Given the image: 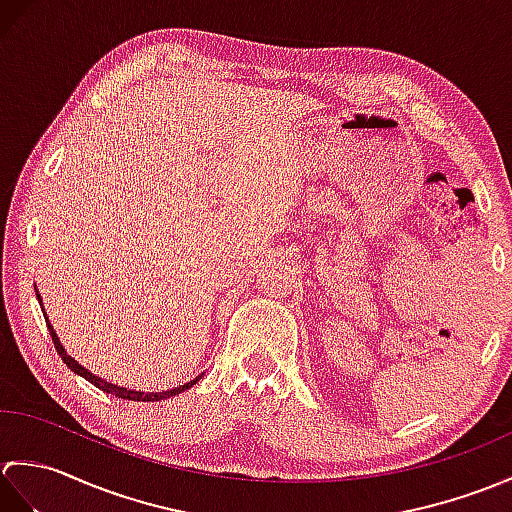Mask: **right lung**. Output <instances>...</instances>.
Returning a JSON list of instances; mask_svg holds the SVG:
<instances>
[{
    "label": "right lung",
    "instance_id": "right-lung-1",
    "mask_svg": "<svg viewBox=\"0 0 512 512\" xmlns=\"http://www.w3.org/2000/svg\"><path fill=\"white\" fill-rule=\"evenodd\" d=\"M35 292H37L39 303L43 306V301H41V295H39L37 286H35ZM41 310H43V308H41ZM43 317H46V323H48V330H50V336H52V341H54V347H57V352H59V356L63 358V363L68 365L74 374L83 376L85 380H88V383H92L94 387H99L101 391H105V394H112V396L123 398V400H134V402H158V400H165V398H171V396H176V394H182V391H187L189 387H193V385L198 383V380L202 378V374H200V376H195L193 380H189V383H184V385H180V387H173V389H167V391H136V389H127V387H121V385L107 383V380H103L101 376L92 374L90 369H85L79 361H74V358H72L68 352H65V347L61 345L57 332H54L46 310H43Z\"/></svg>",
    "mask_w": 512,
    "mask_h": 512
}]
</instances>
